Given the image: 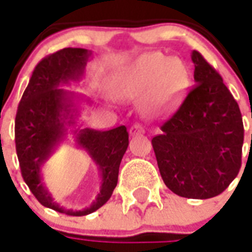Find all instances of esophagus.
<instances>
[{
    "label": "esophagus",
    "mask_w": 252,
    "mask_h": 252,
    "mask_svg": "<svg viewBox=\"0 0 252 252\" xmlns=\"http://www.w3.org/2000/svg\"><path fill=\"white\" fill-rule=\"evenodd\" d=\"M145 132V128L141 124H135V126H132L131 128H129V133H131L132 136L135 135H139V133H144Z\"/></svg>",
    "instance_id": "1"
}]
</instances>
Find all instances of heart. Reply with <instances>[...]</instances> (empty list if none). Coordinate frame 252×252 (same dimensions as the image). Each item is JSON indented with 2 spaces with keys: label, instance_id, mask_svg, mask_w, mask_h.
<instances>
[{
  "label": "heart",
  "instance_id": "1",
  "mask_svg": "<svg viewBox=\"0 0 252 252\" xmlns=\"http://www.w3.org/2000/svg\"><path fill=\"white\" fill-rule=\"evenodd\" d=\"M188 83V70L180 60L150 53L113 80L112 92L121 100L145 94L144 111L151 116H160L178 105Z\"/></svg>",
  "mask_w": 252,
  "mask_h": 252
}]
</instances>
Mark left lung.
<instances>
[{
    "mask_svg": "<svg viewBox=\"0 0 252 252\" xmlns=\"http://www.w3.org/2000/svg\"><path fill=\"white\" fill-rule=\"evenodd\" d=\"M195 85L152 139L165 186L179 196H218L238 176L245 129L239 105L220 74L199 52L191 55Z\"/></svg>",
    "mask_w": 252,
    "mask_h": 252,
    "instance_id": "8db88e82",
    "label": "left lung"
}]
</instances>
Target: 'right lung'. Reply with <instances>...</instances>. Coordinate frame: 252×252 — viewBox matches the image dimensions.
I'll return each mask as SVG.
<instances>
[{
	"instance_id": "right-lung-1",
	"label": "right lung",
	"mask_w": 252,
	"mask_h": 252,
	"mask_svg": "<svg viewBox=\"0 0 252 252\" xmlns=\"http://www.w3.org/2000/svg\"><path fill=\"white\" fill-rule=\"evenodd\" d=\"M89 56L91 53L83 48H65L41 60L18 104L14 126L17 158L29 189L44 207L70 216L92 214L109 200L129 143L126 126L109 131L74 129L76 144L88 152L101 173L100 192L83 211L60 206L42 183L41 165L64 140L68 126H76L74 93L60 87L81 79Z\"/></svg>"
}]
</instances>
